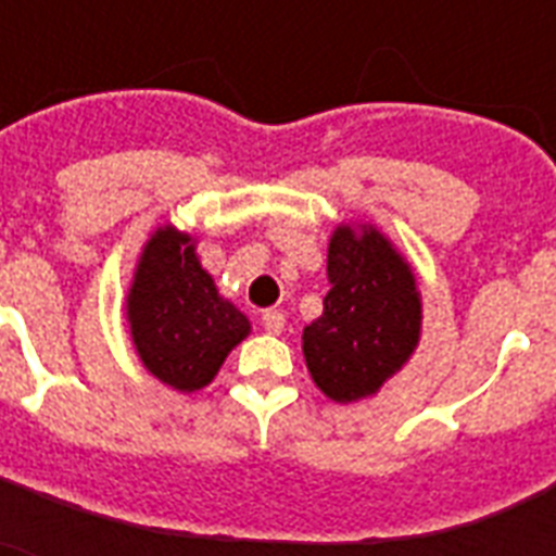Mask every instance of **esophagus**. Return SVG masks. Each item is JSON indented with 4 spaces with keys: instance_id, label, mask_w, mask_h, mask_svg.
Here are the masks:
<instances>
[{
    "instance_id": "1",
    "label": "esophagus",
    "mask_w": 556,
    "mask_h": 556,
    "mask_svg": "<svg viewBox=\"0 0 556 556\" xmlns=\"http://www.w3.org/2000/svg\"><path fill=\"white\" fill-rule=\"evenodd\" d=\"M262 326L270 334H279V331L286 329V314L279 312V308H268V312H262Z\"/></svg>"
}]
</instances>
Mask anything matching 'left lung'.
<instances>
[{"mask_svg": "<svg viewBox=\"0 0 556 556\" xmlns=\"http://www.w3.org/2000/svg\"><path fill=\"white\" fill-rule=\"evenodd\" d=\"M329 294L303 329L305 366L326 397L375 395L418 346L421 294L395 244L371 225H340L329 242Z\"/></svg>", "mask_w": 556, "mask_h": 556, "instance_id": "8db88e82", "label": "left lung"}]
</instances>
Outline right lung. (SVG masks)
<instances>
[{"instance_id":"add662e5","label":"right lung","mask_w":556,"mask_h":556,"mask_svg":"<svg viewBox=\"0 0 556 556\" xmlns=\"http://www.w3.org/2000/svg\"><path fill=\"white\" fill-rule=\"evenodd\" d=\"M126 320L143 366L178 392L216 378L251 323L201 268L190 233L159 227L143 244L126 294Z\"/></svg>"}]
</instances>
